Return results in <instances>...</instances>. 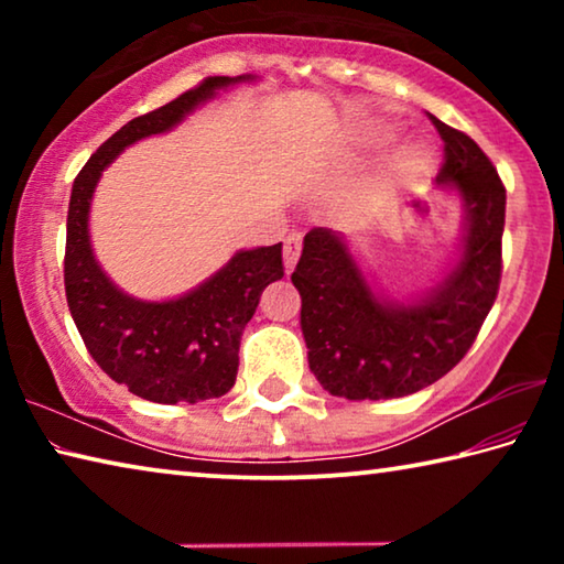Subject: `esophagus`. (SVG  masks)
<instances>
[{
	"label": "esophagus",
	"instance_id": "34e87169",
	"mask_svg": "<svg viewBox=\"0 0 564 564\" xmlns=\"http://www.w3.org/2000/svg\"><path fill=\"white\" fill-rule=\"evenodd\" d=\"M301 246H303V238L299 231H293L283 238V263H285V271H293L295 269V261H299L301 256Z\"/></svg>",
	"mask_w": 564,
	"mask_h": 564
}]
</instances>
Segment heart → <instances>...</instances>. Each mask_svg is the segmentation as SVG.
I'll return each mask as SVG.
<instances>
[{
	"mask_svg": "<svg viewBox=\"0 0 564 564\" xmlns=\"http://www.w3.org/2000/svg\"><path fill=\"white\" fill-rule=\"evenodd\" d=\"M420 164H423V159H420L417 151H403V154L390 159L388 164L380 169V174L370 178L366 188H362V198L370 204L386 202L388 196H393L400 186L413 178Z\"/></svg>",
	"mask_w": 564,
	"mask_h": 564,
	"instance_id": "heart-1",
	"label": "heart"
}]
</instances>
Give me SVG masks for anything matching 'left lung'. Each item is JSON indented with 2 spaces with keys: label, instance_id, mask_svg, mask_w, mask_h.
<instances>
[{
  "label": "left lung",
  "instance_id": "obj_1",
  "mask_svg": "<svg viewBox=\"0 0 564 564\" xmlns=\"http://www.w3.org/2000/svg\"><path fill=\"white\" fill-rule=\"evenodd\" d=\"M443 139L437 184L460 191L463 253L443 283L413 305L380 301L348 246L330 228H311L291 281L301 293L308 366L330 395L388 400L417 393L465 358L498 299L505 186L467 133L427 113Z\"/></svg>",
  "mask_w": 564,
  "mask_h": 564
}]
</instances>
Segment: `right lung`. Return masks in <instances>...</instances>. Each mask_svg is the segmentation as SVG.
<instances>
[{
    "instance_id": "add662e5",
    "label": "right lung",
    "mask_w": 564,
    "mask_h": 564,
    "mask_svg": "<svg viewBox=\"0 0 564 564\" xmlns=\"http://www.w3.org/2000/svg\"><path fill=\"white\" fill-rule=\"evenodd\" d=\"M241 79L246 76H208L166 107L123 123L94 151L72 186L64 253L72 318L104 373L154 403H198L234 388L243 328L265 285L283 279V248L275 243L236 253L216 275L176 301H137L121 293L94 261L87 224L91 194L101 171L123 147L171 129L216 89Z\"/></svg>"
}]
</instances>
